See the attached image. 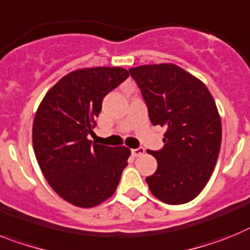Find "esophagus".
Here are the masks:
<instances>
[{
    "mask_svg": "<svg viewBox=\"0 0 250 250\" xmlns=\"http://www.w3.org/2000/svg\"><path fill=\"white\" fill-rule=\"evenodd\" d=\"M131 153L133 157H140V156H142L143 153H145V148L143 147H138V148H133L131 149Z\"/></svg>",
    "mask_w": 250,
    "mask_h": 250,
    "instance_id": "34e87169",
    "label": "esophagus"
}]
</instances>
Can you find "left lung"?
<instances>
[{"label":"left lung","mask_w":250,"mask_h":250,"mask_svg":"<svg viewBox=\"0 0 250 250\" xmlns=\"http://www.w3.org/2000/svg\"><path fill=\"white\" fill-rule=\"evenodd\" d=\"M140 86L153 125L166 127L165 146L147 151L157 170L146 177L162 203L180 205L200 194L218 161L221 119L205 84L175 64L129 69Z\"/></svg>","instance_id":"obj_1"}]
</instances>
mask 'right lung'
<instances>
[{
	"instance_id": "right-lung-1",
	"label": "right lung",
	"mask_w": 250,
	"mask_h": 250,
	"mask_svg": "<svg viewBox=\"0 0 250 250\" xmlns=\"http://www.w3.org/2000/svg\"><path fill=\"white\" fill-rule=\"evenodd\" d=\"M129 77L119 66L74 70L45 94L35 114L32 146L49 185L65 201L93 208L109 199L131 149L92 145L103 98Z\"/></svg>"
}]
</instances>
